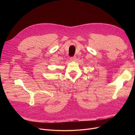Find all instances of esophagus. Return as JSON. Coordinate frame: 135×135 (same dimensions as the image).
<instances>
[{"instance_id": "obj_1", "label": "esophagus", "mask_w": 135, "mask_h": 135, "mask_svg": "<svg viewBox=\"0 0 135 135\" xmlns=\"http://www.w3.org/2000/svg\"><path fill=\"white\" fill-rule=\"evenodd\" d=\"M76 56H73V57H70V60L72 61H75L76 60Z\"/></svg>"}]
</instances>
